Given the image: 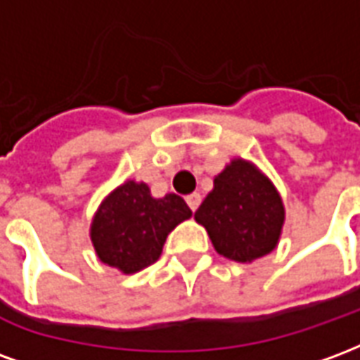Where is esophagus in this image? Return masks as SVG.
Returning <instances> with one entry per match:
<instances>
[{
	"label": "esophagus",
	"mask_w": 360,
	"mask_h": 360,
	"mask_svg": "<svg viewBox=\"0 0 360 360\" xmlns=\"http://www.w3.org/2000/svg\"><path fill=\"white\" fill-rule=\"evenodd\" d=\"M200 202H202V196L198 195V193H193V195L187 196L188 208H191V210H193V212H196V208L200 206Z\"/></svg>",
	"instance_id": "1"
}]
</instances>
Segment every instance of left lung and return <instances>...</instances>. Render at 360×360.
<instances>
[{
    "mask_svg": "<svg viewBox=\"0 0 360 360\" xmlns=\"http://www.w3.org/2000/svg\"><path fill=\"white\" fill-rule=\"evenodd\" d=\"M218 255L255 262L278 247L285 206L276 185L257 165L233 158L214 177V188L195 212Z\"/></svg>",
    "mask_w": 360,
    "mask_h": 360,
    "instance_id": "1",
    "label": "left lung"
}]
</instances>
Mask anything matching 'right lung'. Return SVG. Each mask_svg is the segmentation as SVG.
Masks as SVG:
<instances>
[{"mask_svg":"<svg viewBox=\"0 0 360 360\" xmlns=\"http://www.w3.org/2000/svg\"><path fill=\"white\" fill-rule=\"evenodd\" d=\"M191 216L181 196L154 198L146 183L127 179L98 206L90 241L100 262L129 276L154 264L167 235Z\"/></svg>","mask_w":360,"mask_h":360,"instance_id":"right-lung-1","label":"right lung"}]
</instances>
